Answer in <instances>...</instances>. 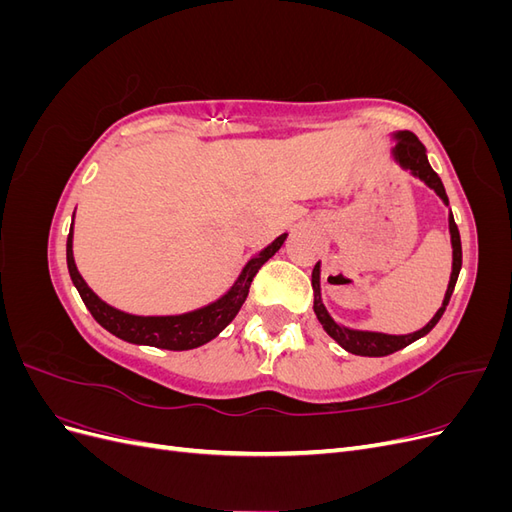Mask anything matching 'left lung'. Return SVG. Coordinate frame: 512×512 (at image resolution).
<instances>
[{
	"mask_svg": "<svg viewBox=\"0 0 512 512\" xmlns=\"http://www.w3.org/2000/svg\"><path fill=\"white\" fill-rule=\"evenodd\" d=\"M395 147L391 149V158L395 164H399L404 170L416 179H421L429 190L436 192L440 196L442 203L448 207V196L444 192L442 179L438 177L436 170L431 168L429 160H427V149L423 147V143L418 138L408 132V130H399L391 134ZM448 232H451V247H453V271H451V280H448V288L444 292V301L442 307L438 309L433 318L425 324L423 329H418L414 333H406V335H389V333H378V331H363V329H350L339 324L337 320H333V316L329 314V309L324 307L322 303V290H320V262L314 267L312 273V288H314V312L322 324V329L327 331L335 342L342 346L344 350L359 354V356H386L393 354L401 348L410 346L416 339L425 337L433 327H436L438 320L442 318L444 309L451 301V294L455 290L457 277L461 271V237H459V228L455 224L453 213H448Z\"/></svg>",
	"mask_w": 512,
	"mask_h": 512,
	"instance_id": "left-lung-1",
	"label": "left lung"
}]
</instances>
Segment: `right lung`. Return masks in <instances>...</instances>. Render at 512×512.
Returning <instances> with one entry per match:
<instances>
[{"instance_id":"1","label":"right lung","mask_w":512,"mask_h":512,"mask_svg":"<svg viewBox=\"0 0 512 512\" xmlns=\"http://www.w3.org/2000/svg\"><path fill=\"white\" fill-rule=\"evenodd\" d=\"M72 239H74V215H72V226H70V235L66 243L68 271H70L74 288L79 290L83 303L87 305L91 316L96 318L100 327H104L108 333H113L115 337L123 339V342L128 344L153 346V348H164V350H192L211 342V339L218 337L228 324L235 320L241 305L245 303L247 292H250L254 275L284 245V241L288 239V232L271 241L267 247H262L258 254H254L250 260H247L241 273L237 275V280L232 282V286L222 294L220 299H215L198 309H192V312L166 314V316L128 314L102 301L98 294L87 286L79 269H76Z\"/></svg>"}]
</instances>
